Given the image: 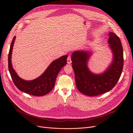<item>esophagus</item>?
Listing matches in <instances>:
<instances>
[{
    "label": "esophagus",
    "instance_id": "1",
    "mask_svg": "<svg viewBox=\"0 0 133 133\" xmlns=\"http://www.w3.org/2000/svg\"><path fill=\"white\" fill-rule=\"evenodd\" d=\"M67 63L68 64H70L71 63V57L70 56H68V58H67Z\"/></svg>",
    "mask_w": 133,
    "mask_h": 133
}]
</instances>
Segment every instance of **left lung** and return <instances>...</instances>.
Here are the masks:
<instances>
[{
	"label": "left lung",
	"instance_id": "obj_1",
	"mask_svg": "<svg viewBox=\"0 0 133 133\" xmlns=\"http://www.w3.org/2000/svg\"><path fill=\"white\" fill-rule=\"evenodd\" d=\"M108 43L112 54V62L105 71L92 72L87 65L91 52L76 50L71 55L72 67L78 90L88 96H97L111 90L118 81L122 72L123 50L119 38L115 33L109 32Z\"/></svg>",
	"mask_w": 133,
	"mask_h": 133
}]
</instances>
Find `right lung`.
Here are the masks:
<instances>
[{"mask_svg": "<svg viewBox=\"0 0 133 133\" xmlns=\"http://www.w3.org/2000/svg\"><path fill=\"white\" fill-rule=\"evenodd\" d=\"M15 38L14 36L8 54V69L14 83L18 89L26 94L36 96L45 95L53 89L59 72L67 64L68 56H63L53 61L39 77L32 81H26L19 77L12 66L11 54Z\"/></svg>", "mask_w": 133, "mask_h": 133, "instance_id": "add662e5", "label": "right lung"}]
</instances>
